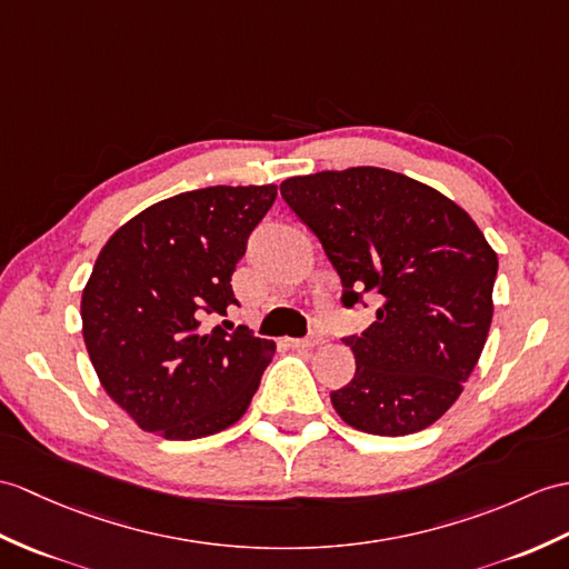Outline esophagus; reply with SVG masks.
Segmentation results:
<instances>
[{
	"instance_id": "obj_1",
	"label": "esophagus",
	"mask_w": 569,
	"mask_h": 569,
	"mask_svg": "<svg viewBox=\"0 0 569 569\" xmlns=\"http://www.w3.org/2000/svg\"><path fill=\"white\" fill-rule=\"evenodd\" d=\"M325 341V337L320 332H312L308 339H290V347L293 349H315L320 347Z\"/></svg>"
}]
</instances>
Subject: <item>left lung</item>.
<instances>
[{"instance_id":"obj_1","label":"left lung","mask_w":569,"mask_h":569,"mask_svg":"<svg viewBox=\"0 0 569 569\" xmlns=\"http://www.w3.org/2000/svg\"><path fill=\"white\" fill-rule=\"evenodd\" d=\"M281 196L332 261L345 306L380 300L376 322L345 339L356 373L329 395L337 415L376 436L431 427L485 349L497 252L451 198L390 169L290 177Z\"/></svg>"}]
</instances>
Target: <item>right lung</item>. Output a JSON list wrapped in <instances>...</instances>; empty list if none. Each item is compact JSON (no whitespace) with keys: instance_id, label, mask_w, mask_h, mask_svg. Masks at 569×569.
I'll use <instances>...</instances> for the list:
<instances>
[{"instance_id":"obj_1","label":"right lung","mask_w":569,"mask_h":569,"mask_svg":"<svg viewBox=\"0 0 569 569\" xmlns=\"http://www.w3.org/2000/svg\"><path fill=\"white\" fill-rule=\"evenodd\" d=\"M276 193L267 183L171 196L101 247L82 290V337L103 390L142 431L191 441L247 412L276 345L203 322L237 302L232 271Z\"/></svg>"}]
</instances>
